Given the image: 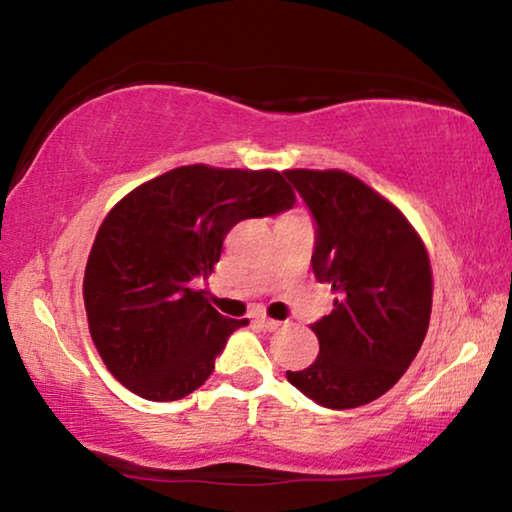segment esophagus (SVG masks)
Here are the masks:
<instances>
[{
    "label": "esophagus",
    "mask_w": 512,
    "mask_h": 512,
    "mask_svg": "<svg viewBox=\"0 0 512 512\" xmlns=\"http://www.w3.org/2000/svg\"><path fill=\"white\" fill-rule=\"evenodd\" d=\"M257 324L262 326L264 331H276V329H280V322L278 319H271V317H257Z\"/></svg>",
    "instance_id": "1"
}]
</instances>
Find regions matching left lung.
Masks as SVG:
<instances>
[{"instance_id": "8db88e82", "label": "left lung", "mask_w": 512, "mask_h": 512, "mask_svg": "<svg viewBox=\"0 0 512 512\" xmlns=\"http://www.w3.org/2000/svg\"><path fill=\"white\" fill-rule=\"evenodd\" d=\"M317 223L312 271L335 292L310 329L319 354L287 381L329 409H354L398 384L432 312L427 248L404 213L342 170H287Z\"/></svg>"}]
</instances>
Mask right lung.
I'll list each match as a JSON object with an SVG mask.
<instances>
[{"label": "right lung", "mask_w": 512, "mask_h": 512, "mask_svg": "<svg viewBox=\"0 0 512 512\" xmlns=\"http://www.w3.org/2000/svg\"><path fill=\"white\" fill-rule=\"evenodd\" d=\"M276 170L183 165L131 190L98 227L87 259L85 310L105 368L144 400L200 388L248 319L223 317L195 278L211 276L227 232L292 209Z\"/></svg>", "instance_id": "obj_1"}]
</instances>
